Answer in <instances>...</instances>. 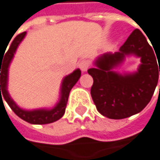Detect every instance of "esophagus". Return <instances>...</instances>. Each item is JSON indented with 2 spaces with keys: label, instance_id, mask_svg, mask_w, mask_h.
Instances as JSON below:
<instances>
[{
  "label": "esophagus",
  "instance_id": "obj_1",
  "mask_svg": "<svg viewBox=\"0 0 160 160\" xmlns=\"http://www.w3.org/2000/svg\"><path fill=\"white\" fill-rule=\"evenodd\" d=\"M89 66H90V62L88 60H82V61L79 62V63H78V67L81 68V70L82 72L87 71Z\"/></svg>",
  "mask_w": 160,
  "mask_h": 160
}]
</instances>
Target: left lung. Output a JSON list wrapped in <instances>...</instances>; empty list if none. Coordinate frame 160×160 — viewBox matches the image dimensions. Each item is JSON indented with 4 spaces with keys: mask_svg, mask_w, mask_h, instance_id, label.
Here are the masks:
<instances>
[{
    "mask_svg": "<svg viewBox=\"0 0 160 160\" xmlns=\"http://www.w3.org/2000/svg\"><path fill=\"white\" fill-rule=\"evenodd\" d=\"M153 48L140 30L135 29L118 52L103 54L96 61L97 67L88 70L94 79L91 96L101 115L121 119L139 113L149 103L158 85V73L160 75L158 64L160 53L155 54ZM128 54L141 58L138 72L120 75L112 71Z\"/></svg>",
    "mask_w": 160,
    "mask_h": 160,
    "instance_id": "left-lung-1",
    "label": "left lung"
}]
</instances>
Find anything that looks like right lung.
<instances>
[{"label":"right lung","mask_w":160,"mask_h":160,"mask_svg":"<svg viewBox=\"0 0 160 160\" xmlns=\"http://www.w3.org/2000/svg\"><path fill=\"white\" fill-rule=\"evenodd\" d=\"M26 32H22L15 37V39L11 42L9 49L4 54L3 60L1 61L0 58V100H2V98L5 99L7 104L10 106V108L13 110V112L22 119L25 120L26 122H29L31 124H47L52 123L54 121H57L60 119L65 112L66 104L68 101V97L71 89L73 86L77 83L79 77H81V70L77 69L72 74L66 76L62 84V97L61 100L53 109L51 110H34V111H25L21 108H19L16 103L13 101V99L9 97V94L6 90L7 85V75H8V66L13 59V56L16 52V49L20 42L24 38ZM9 43V42H8ZM8 45V44H7Z\"/></svg>","instance_id":"1"}]
</instances>
